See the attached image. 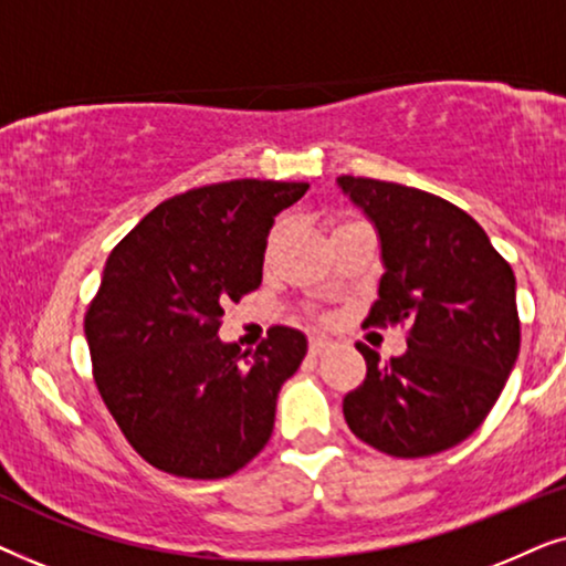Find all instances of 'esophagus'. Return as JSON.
I'll return each instance as SVG.
<instances>
[{"mask_svg": "<svg viewBox=\"0 0 566 566\" xmlns=\"http://www.w3.org/2000/svg\"><path fill=\"white\" fill-rule=\"evenodd\" d=\"M329 350H332V343H329V339L314 337L312 343H308V353H312V355H324V353H329Z\"/></svg>", "mask_w": 566, "mask_h": 566, "instance_id": "1", "label": "esophagus"}]
</instances>
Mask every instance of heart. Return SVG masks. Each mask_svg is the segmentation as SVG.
Masks as SVG:
<instances>
[{
    "instance_id": "1",
    "label": "heart",
    "mask_w": 566,
    "mask_h": 566,
    "mask_svg": "<svg viewBox=\"0 0 566 566\" xmlns=\"http://www.w3.org/2000/svg\"><path fill=\"white\" fill-rule=\"evenodd\" d=\"M281 234H283V223H277V227L273 229V234H270L268 250H273V247H275V242H277V239H281Z\"/></svg>"
}]
</instances>
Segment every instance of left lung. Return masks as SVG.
<instances>
[{
    "mask_svg": "<svg viewBox=\"0 0 566 566\" xmlns=\"http://www.w3.org/2000/svg\"><path fill=\"white\" fill-rule=\"evenodd\" d=\"M337 182L381 239L386 273L366 324H409L407 353L389 363L355 345L368 370L343 399L347 428L397 459L448 451L484 422L521 353L513 268L467 211L432 192Z\"/></svg>",
    "mask_w": 566,
    "mask_h": 566,
    "instance_id": "8db88e82",
    "label": "left lung"
}]
</instances>
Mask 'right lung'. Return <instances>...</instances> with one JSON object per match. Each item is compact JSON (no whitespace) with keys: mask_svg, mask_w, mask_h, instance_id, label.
I'll return each instance as SVG.
<instances>
[{"mask_svg":"<svg viewBox=\"0 0 566 566\" xmlns=\"http://www.w3.org/2000/svg\"><path fill=\"white\" fill-rule=\"evenodd\" d=\"M306 182L231 180L146 213L105 262L84 314L92 376L134 451L185 479H223L273 436L306 337L270 327L252 355L221 343L223 306L262 283L275 216Z\"/></svg>","mask_w":566,"mask_h":566,"instance_id":"add662e5","label":"right lung"}]
</instances>
